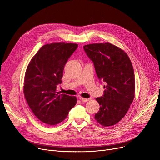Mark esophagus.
Here are the masks:
<instances>
[{
	"instance_id": "esophagus-1",
	"label": "esophagus",
	"mask_w": 160,
	"mask_h": 160,
	"mask_svg": "<svg viewBox=\"0 0 160 160\" xmlns=\"http://www.w3.org/2000/svg\"><path fill=\"white\" fill-rule=\"evenodd\" d=\"M80 100L82 101V102H86V101H88L89 99H86L83 98H80Z\"/></svg>"
}]
</instances>
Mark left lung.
<instances>
[{
    "label": "left lung",
    "mask_w": 160,
    "mask_h": 160,
    "mask_svg": "<svg viewBox=\"0 0 160 160\" xmlns=\"http://www.w3.org/2000/svg\"><path fill=\"white\" fill-rule=\"evenodd\" d=\"M83 49L93 62L96 74L104 85V94L96 98L100 105L95 119L103 126H111L122 119L135 97L133 68L127 53L109 42L87 45Z\"/></svg>",
    "instance_id": "1"
}]
</instances>
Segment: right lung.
Here are the masks:
<instances>
[{
  "instance_id": "obj_1",
  "label": "right lung",
  "mask_w": 160,
  "mask_h": 160,
  "mask_svg": "<svg viewBox=\"0 0 160 160\" xmlns=\"http://www.w3.org/2000/svg\"><path fill=\"white\" fill-rule=\"evenodd\" d=\"M77 47L65 42L45 45L27 66L24 95L34 115L49 125L65 120L77 103L75 97L57 92V85L62 83L64 67Z\"/></svg>"
}]
</instances>
